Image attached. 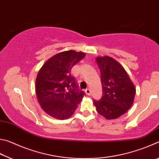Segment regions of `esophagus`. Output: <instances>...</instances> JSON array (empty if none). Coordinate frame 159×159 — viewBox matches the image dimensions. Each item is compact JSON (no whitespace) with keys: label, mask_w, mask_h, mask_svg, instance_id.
Masks as SVG:
<instances>
[{"label":"esophagus","mask_w":159,"mask_h":159,"mask_svg":"<svg viewBox=\"0 0 159 159\" xmlns=\"http://www.w3.org/2000/svg\"><path fill=\"white\" fill-rule=\"evenodd\" d=\"M85 92L86 95H90L91 90H90V88H87V89H86V90H85Z\"/></svg>","instance_id":"1"}]
</instances>
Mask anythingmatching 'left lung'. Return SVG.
Returning <instances> with one entry per match:
<instances>
[{
  "label": "left lung",
  "mask_w": 159,
  "mask_h": 159,
  "mask_svg": "<svg viewBox=\"0 0 159 159\" xmlns=\"http://www.w3.org/2000/svg\"><path fill=\"white\" fill-rule=\"evenodd\" d=\"M101 74L102 96L93 99L99 114L107 119H115L124 114L133 103L136 90L120 64L108 56L96 59Z\"/></svg>",
  "instance_id": "8db88e82"
}]
</instances>
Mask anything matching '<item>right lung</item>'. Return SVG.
Here are the masks:
<instances>
[{
	"label": "right lung",
	"instance_id": "right-lung-1",
	"mask_svg": "<svg viewBox=\"0 0 159 159\" xmlns=\"http://www.w3.org/2000/svg\"><path fill=\"white\" fill-rule=\"evenodd\" d=\"M85 56L84 52L64 51L48 60L39 71L36 96L41 108L50 116L66 119L81 102L85 93L79 89L71 70Z\"/></svg>",
	"mask_w": 159,
	"mask_h": 159
}]
</instances>
